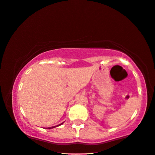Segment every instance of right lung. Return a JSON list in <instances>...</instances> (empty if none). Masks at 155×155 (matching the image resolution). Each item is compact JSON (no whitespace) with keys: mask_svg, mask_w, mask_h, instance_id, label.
<instances>
[{"mask_svg":"<svg viewBox=\"0 0 155 155\" xmlns=\"http://www.w3.org/2000/svg\"><path fill=\"white\" fill-rule=\"evenodd\" d=\"M63 124V122H62V123H61V124H58V125H56V126H54V127H47V129H53V128H55V127H58V126H60V125H61V124Z\"/></svg>","mask_w":155,"mask_h":155,"instance_id":"obj_1","label":"right lung"}]
</instances>
